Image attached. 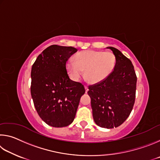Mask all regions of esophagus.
Instances as JSON below:
<instances>
[{"label":"esophagus","mask_w":160,"mask_h":160,"mask_svg":"<svg viewBox=\"0 0 160 160\" xmlns=\"http://www.w3.org/2000/svg\"><path fill=\"white\" fill-rule=\"evenodd\" d=\"M85 92H86V93H87L88 92V90H89V88H88V87L87 86V85H85Z\"/></svg>","instance_id":"1"}]
</instances>
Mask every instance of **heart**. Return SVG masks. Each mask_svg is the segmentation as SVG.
<instances>
[{"label":"heart","instance_id":"obj_1","mask_svg":"<svg viewBox=\"0 0 160 160\" xmlns=\"http://www.w3.org/2000/svg\"><path fill=\"white\" fill-rule=\"evenodd\" d=\"M116 57L110 51L88 50L78 53L75 61L70 59L66 63V69L70 77L78 80L82 76L89 82L97 84L106 79L114 68Z\"/></svg>","mask_w":160,"mask_h":160}]
</instances>
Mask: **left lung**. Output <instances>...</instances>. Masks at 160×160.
Here are the masks:
<instances>
[{
  "label": "left lung",
  "mask_w": 160,
  "mask_h": 160,
  "mask_svg": "<svg viewBox=\"0 0 160 160\" xmlns=\"http://www.w3.org/2000/svg\"><path fill=\"white\" fill-rule=\"evenodd\" d=\"M116 57L114 68L101 82L89 85L92 116L97 125L105 128L121 126L133 107L137 76L131 61L113 47H107Z\"/></svg>",
  "instance_id": "1"
}]
</instances>
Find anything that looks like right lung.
I'll use <instances>...</instances> for the list:
<instances>
[{"instance_id":"right-lung-1","label":"right lung","mask_w":160,"mask_h":160,"mask_svg":"<svg viewBox=\"0 0 160 160\" xmlns=\"http://www.w3.org/2000/svg\"><path fill=\"white\" fill-rule=\"evenodd\" d=\"M77 48L51 45L38 56L31 72V95L38 114L48 126H68L75 117L82 83L70 79L66 62Z\"/></svg>"}]
</instances>
